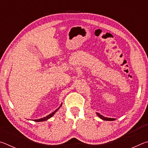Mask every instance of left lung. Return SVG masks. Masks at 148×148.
Masks as SVG:
<instances>
[{
    "mask_svg": "<svg viewBox=\"0 0 148 148\" xmlns=\"http://www.w3.org/2000/svg\"><path fill=\"white\" fill-rule=\"evenodd\" d=\"M97 114L98 115V116L100 117V118L103 119V120H105V121H114L115 120V119H114V118H108V117H104L103 116H102V115H101L99 113H97Z\"/></svg>",
    "mask_w": 148,
    "mask_h": 148,
    "instance_id": "obj_1",
    "label": "left lung"
}]
</instances>
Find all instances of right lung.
Masks as SVG:
<instances>
[{"mask_svg":"<svg viewBox=\"0 0 148 148\" xmlns=\"http://www.w3.org/2000/svg\"><path fill=\"white\" fill-rule=\"evenodd\" d=\"M61 105L62 104H61V106H60L58 108H57L56 110H55V111L53 112H52L51 114H50L49 115H48V116H47L46 117H43V118H41V119H34V121H38V122H40V121H46V120H47L48 119H49L50 117H51L52 116H53V115L55 114V113H56V112L57 111V110H58L60 108H61Z\"/></svg>","mask_w":148,"mask_h":148,"instance_id":"obj_1","label":"right lung"}]
</instances>
